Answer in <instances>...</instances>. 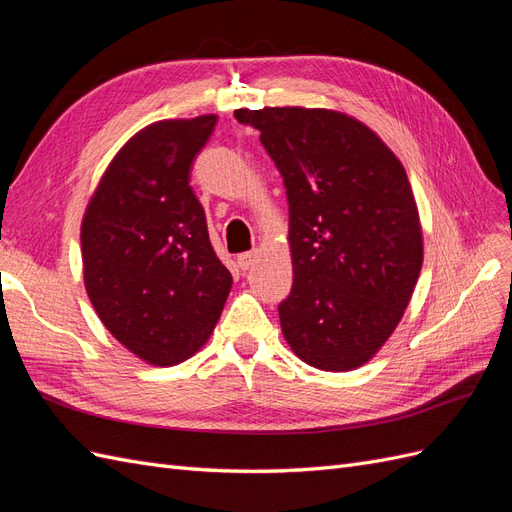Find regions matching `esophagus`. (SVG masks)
<instances>
[{
    "instance_id": "1",
    "label": "esophagus",
    "mask_w": 512,
    "mask_h": 512,
    "mask_svg": "<svg viewBox=\"0 0 512 512\" xmlns=\"http://www.w3.org/2000/svg\"><path fill=\"white\" fill-rule=\"evenodd\" d=\"M256 256H258V252L256 250H252V252H243V254H239L237 256V262H239V267L243 269V271H247L250 269L254 262H256Z\"/></svg>"
}]
</instances>
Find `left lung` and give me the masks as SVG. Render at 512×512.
Instances as JSON below:
<instances>
[{"mask_svg":"<svg viewBox=\"0 0 512 512\" xmlns=\"http://www.w3.org/2000/svg\"><path fill=\"white\" fill-rule=\"evenodd\" d=\"M235 117L260 130L284 179L294 273L277 305L286 342L324 371L367 363L404 316L423 265L404 166L344 113L275 106Z\"/></svg>","mask_w":512,"mask_h":512,"instance_id":"left-lung-1","label":"left lung"}]
</instances>
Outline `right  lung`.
Wrapping results in <instances>:
<instances>
[{
	"instance_id": "right-lung-1",
	"label": "right lung",
	"mask_w": 512,
	"mask_h": 512,
	"mask_svg": "<svg viewBox=\"0 0 512 512\" xmlns=\"http://www.w3.org/2000/svg\"><path fill=\"white\" fill-rule=\"evenodd\" d=\"M218 117L168 119L132 136L85 211V288L104 327L153 365H177L220 320L232 275L190 185Z\"/></svg>"
}]
</instances>
